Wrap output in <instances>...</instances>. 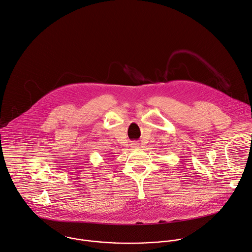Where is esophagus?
<instances>
[{"instance_id": "esophagus-1", "label": "esophagus", "mask_w": 252, "mask_h": 252, "mask_svg": "<svg viewBox=\"0 0 252 252\" xmlns=\"http://www.w3.org/2000/svg\"><path fill=\"white\" fill-rule=\"evenodd\" d=\"M130 146H131V148H138L139 147V143L137 141H131L130 142Z\"/></svg>"}]
</instances>
